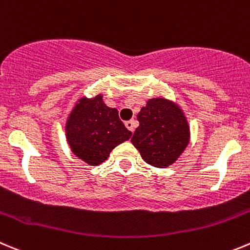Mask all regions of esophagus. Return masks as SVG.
Returning <instances> with one entry per match:
<instances>
[{
    "instance_id": "obj_1",
    "label": "esophagus",
    "mask_w": 250,
    "mask_h": 250,
    "mask_svg": "<svg viewBox=\"0 0 250 250\" xmlns=\"http://www.w3.org/2000/svg\"><path fill=\"white\" fill-rule=\"evenodd\" d=\"M125 127L128 128V129L130 130V132H134V129H136V127H137V121H134V120H130V121H127V122H125Z\"/></svg>"
}]
</instances>
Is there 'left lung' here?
<instances>
[{
    "label": "left lung",
    "instance_id": "1",
    "mask_svg": "<svg viewBox=\"0 0 250 250\" xmlns=\"http://www.w3.org/2000/svg\"><path fill=\"white\" fill-rule=\"evenodd\" d=\"M139 127L130 139L146 164L167 167L190 143V125L183 108L164 97L149 99L137 114Z\"/></svg>",
    "mask_w": 250,
    "mask_h": 250
}]
</instances>
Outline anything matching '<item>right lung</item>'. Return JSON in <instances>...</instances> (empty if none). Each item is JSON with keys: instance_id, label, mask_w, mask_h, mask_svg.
I'll list each match as a JSON object with an SVG mask.
<instances>
[{"instance_id": "obj_1", "label": "right lung", "mask_w": 250, "mask_h": 250, "mask_svg": "<svg viewBox=\"0 0 250 250\" xmlns=\"http://www.w3.org/2000/svg\"><path fill=\"white\" fill-rule=\"evenodd\" d=\"M65 137L74 155L86 164H102L109 153L132 137L118 111L104 102V95L80 97L65 122Z\"/></svg>"}]
</instances>
